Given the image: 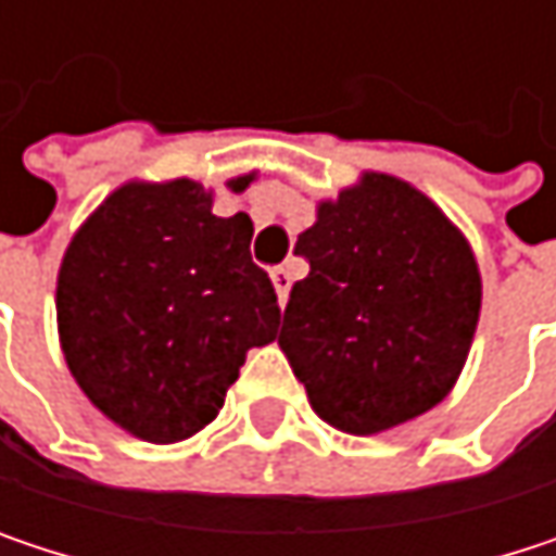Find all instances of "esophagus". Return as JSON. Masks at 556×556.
<instances>
[{
	"instance_id": "1",
	"label": "esophagus",
	"mask_w": 556,
	"mask_h": 556,
	"mask_svg": "<svg viewBox=\"0 0 556 556\" xmlns=\"http://www.w3.org/2000/svg\"><path fill=\"white\" fill-rule=\"evenodd\" d=\"M270 279H274L279 305H282V302H286V295H289V286H292V274H289V267H274V270H270Z\"/></svg>"
}]
</instances>
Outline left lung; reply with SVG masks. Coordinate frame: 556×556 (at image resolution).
<instances>
[{"label":"left lung","instance_id":"left-lung-1","mask_svg":"<svg viewBox=\"0 0 556 556\" xmlns=\"http://www.w3.org/2000/svg\"><path fill=\"white\" fill-rule=\"evenodd\" d=\"M295 254L308 277L289 292L279 348L318 418L380 434L454 389L483 279L464 231L421 189L364 173L318 202Z\"/></svg>","mask_w":556,"mask_h":556}]
</instances>
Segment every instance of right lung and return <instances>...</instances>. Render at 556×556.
<instances>
[{
    "instance_id": "1",
    "label": "right lung",
    "mask_w": 556,
    "mask_h": 556,
    "mask_svg": "<svg viewBox=\"0 0 556 556\" xmlns=\"http://www.w3.org/2000/svg\"><path fill=\"white\" fill-rule=\"evenodd\" d=\"M235 176V192L251 179ZM254 222L218 218L195 179L118 186L73 235L56 274L63 361L122 431L176 444L202 431L251 348L277 338L270 277L251 261Z\"/></svg>"
}]
</instances>
